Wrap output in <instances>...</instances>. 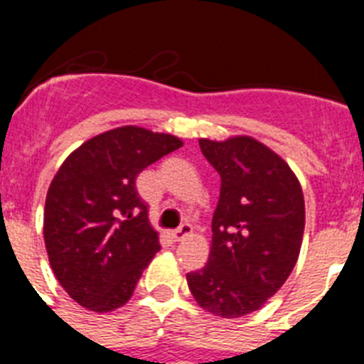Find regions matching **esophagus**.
Masks as SVG:
<instances>
[{"mask_svg": "<svg viewBox=\"0 0 364 364\" xmlns=\"http://www.w3.org/2000/svg\"><path fill=\"white\" fill-rule=\"evenodd\" d=\"M191 231H193L191 224H182V226L176 228V230L173 231L171 235H173V239H175V240H184L188 235H191Z\"/></svg>", "mask_w": 364, "mask_h": 364, "instance_id": "34e87169", "label": "esophagus"}]
</instances>
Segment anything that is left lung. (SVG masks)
Segmentation results:
<instances>
[{"instance_id": "obj_1", "label": "left lung", "mask_w": 364, "mask_h": 364, "mask_svg": "<svg viewBox=\"0 0 364 364\" xmlns=\"http://www.w3.org/2000/svg\"><path fill=\"white\" fill-rule=\"evenodd\" d=\"M220 175L208 264L188 273L195 301L237 319L279 291L297 262L304 233V197L290 166L255 138H200Z\"/></svg>"}]
</instances>
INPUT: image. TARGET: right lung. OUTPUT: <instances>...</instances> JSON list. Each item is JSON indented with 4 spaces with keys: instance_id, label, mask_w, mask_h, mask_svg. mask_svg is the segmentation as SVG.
Instances as JSON below:
<instances>
[{
    "instance_id": "right-lung-1",
    "label": "right lung",
    "mask_w": 364,
    "mask_h": 364,
    "mask_svg": "<svg viewBox=\"0 0 364 364\" xmlns=\"http://www.w3.org/2000/svg\"><path fill=\"white\" fill-rule=\"evenodd\" d=\"M178 147L173 134L125 125L87 140L58 169L45 200V247L78 304L104 314L131 299L160 250L134 180Z\"/></svg>"
}]
</instances>
